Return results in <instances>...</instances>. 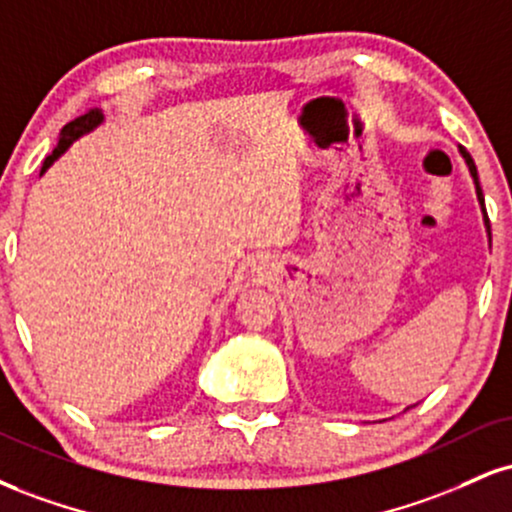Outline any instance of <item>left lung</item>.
Instances as JSON below:
<instances>
[{
    "label": "left lung",
    "instance_id": "left-lung-1",
    "mask_svg": "<svg viewBox=\"0 0 512 512\" xmlns=\"http://www.w3.org/2000/svg\"><path fill=\"white\" fill-rule=\"evenodd\" d=\"M460 155H463V159H465V164H467V169H470V176H472V181H474V190H477V200H479V205H482V212H484V224H486V233H489V238H491V229H489V217H486V207H484V195H482V186H479L477 166H474V162H472V157H470V152H467V150H465V147H460Z\"/></svg>",
    "mask_w": 512,
    "mask_h": 512
}]
</instances>
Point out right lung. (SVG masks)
I'll use <instances>...</instances> for the list:
<instances>
[{"label":"right lung","mask_w":512,"mask_h":512,"mask_svg":"<svg viewBox=\"0 0 512 512\" xmlns=\"http://www.w3.org/2000/svg\"><path fill=\"white\" fill-rule=\"evenodd\" d=\"M102 121H104V116H102L100 109H90V112H85L83 116H78V119H73V121L66 123V126L61 128V133H59V143H57V147H54L52 155H49V157L45 159V164H42V171H47L49 166L54 164V159H59L61 155H64V152L69 150V147H71L73 143H76L80 135L95 131V128L100 126Z\"/></svg>","instance_id":"obj_1"}]
</instances>
